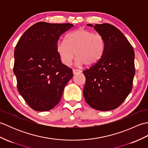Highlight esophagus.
<instances>
[{
	"label": "esophagus",
	"mask_w": 148,
	"mask_h": 148,
	"mask_svg": "<svg viewBox=\"0 0 148 148\" xmlns=\"http://www.w3.org/2000/svg\"><path fill=\"white\" fill-rule=\"evenodd\" d=\"M72 72H73V74H77L81 73V70H79V69H72Z\"/></svg>",
	"instance_id": "esophagus-1"
}]
</instances>
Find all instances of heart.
<instances>
[{"label": "heart", "instance_id": "obj_1", "mask_svg": "<svg viewBox=\"0 0 148 148\" xmlns=\"http://www.w3.org/2000/svg\"><path fill=\"white\" fill-rule=\"evenodd\" d=\"M105 47L106 40L101 34L79 29L68 34L65 40H59L56 51L65 65L71 64L76 53L78 65L92 66L102 58Z\"/></svg>", "mask_w": 148, "mask_h": 148}]
</instances>
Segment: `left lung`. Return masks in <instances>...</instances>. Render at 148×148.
Listing matches in <instances>:
<instances>
[{
  "instance_id": "obj_1",
  "label": "left lung",
  "mask_w": 148,
  "mask_h": 148,
  "mask_svg": "<svg viewBox=\"0 0 148 148\" xmlns=\"http://www.w3.org/2000/svg\"><path fill=\"white\" fill-rule=\"evenodd\" d=\"M93 27L104 37L106 47L100 60L83 72L86 77L83 95L92 108L110 111L118 108L132 90L136 72L134 50L112 25L96 24Z\"/></svg>"
}]
</instances>
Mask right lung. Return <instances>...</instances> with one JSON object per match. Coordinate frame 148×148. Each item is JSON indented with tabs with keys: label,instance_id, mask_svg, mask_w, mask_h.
Masks as SVG:
<instances>
[{
	"label": "right lung",
	"instance_id": "1",
	"mask_svg": "<svg viewBox=\"0 0 148 148\" xmlns=\"http://www.w3.org/2000/svg\"><path fill=\"white\" fill-rule=\"evenodd\" d=\"M73 27L38 22L25 32L15 47L17 88L34 110L47 111L57 105L73 76L72 69L62 64L56 51L60 37Z\"/></svg>",
	"mask_w": 148,
	"mask_h": 148
}]
</instances>
